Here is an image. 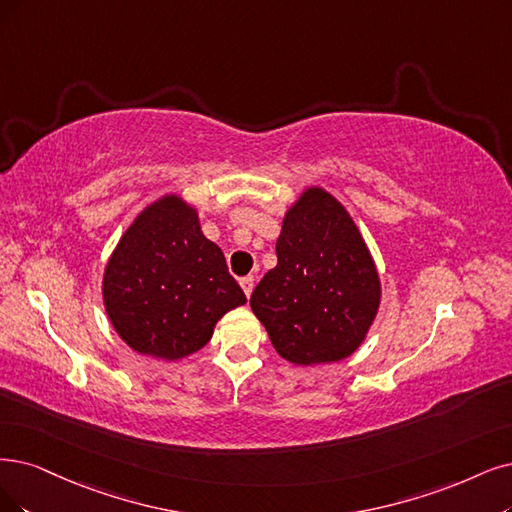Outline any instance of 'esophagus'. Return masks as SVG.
I'll use <instances>...</instances> for the list:
<instances>
[{
  "mask_svg": "<svg viewBox=\"0 0 512 512\" xmlns=\"http://www.w3.org/2000/svg\"><path fill=\"white\" fill-rule=\"evenodd\" d=\"M240 287H242V291H244V295H246V297H251L253 287H255V278H253V276H244V278H240Z\"/></svg>",
  "mask_w": 512,
  "mask_h": 512,
  "instance_id": "1",
  "label": "esophagus"
}]
</instances>
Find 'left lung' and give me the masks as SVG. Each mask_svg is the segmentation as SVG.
<instances>
[{
    "label": "left lung",
    "instance_id": "obj_1",
    "mask_svg": "<svg viewBox=\"0 0 512 512\" xmlns=\"http://www.w3.org/2000/svg\"><path fill=\"white\" fill-rule=\"evenodd\" d=\"M276 257L251 295L276 352L304 367L354 354L380 308L382 285L344 204L323 187L301 192L282 219Z\"/></svg>",
    "mask_w": 512,
    "mask_h": 512
}]
</instances>
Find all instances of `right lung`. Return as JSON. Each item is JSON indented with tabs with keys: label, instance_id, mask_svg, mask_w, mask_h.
Masks as SVG:
<instances>
[{
	"label": "right lung",
	"instance_id": "1",
	"mask_svg": "<svg viewBox=\"0 0 512 512\" xmlns=\"http://www.w3.org/2000/svg\"><path fill=\"white\" fill-rule=\"evenodd\" d=\"M103 304L132 350L179 361L204 348L217 320L246 297L202 234L196 208L170 194L145 206L120 238L105 266Z\"/></svg>",
	"mask_w": 512,
	"mask_h": 512
}]
</instances>
